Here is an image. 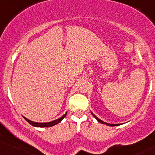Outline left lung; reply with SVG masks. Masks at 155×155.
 <instances>
[{"mask_svg":"<svg viewBox=\"0 0 155 155\" xmlns=\"http://www.w3.org/2000/svg\"><path fill=\"white\" fill-rule=\"evenodd\" d=\"M91 113H92V115H93V116H94V118H95L97 119V120L99 123H101V124H105V125H107V126H119V125H120V124H107V123L104 122V121H102V120H100V119H99V118H97V117L95 116V115H94V114H93V113H92V112H91Z\"/></svg>","mask_w":155,"mask_h":155,"instance_id":"1","label":"left lung"}]
</instances>
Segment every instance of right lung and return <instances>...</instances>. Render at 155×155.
Segmentation results:
<instances>
[{
	"mask_svg": "<svg viewBox=\"0 0 155 155\" xmlns=\"http://www.w3.org/2000/svg\"><path fill=\"white\" fill-rule=\"evenodd\" d=\"M66 114H67V113H65V114L63 115L62 117H61V118H59L58 119H56V120H53V121H50V122H48V123H37V122H34V121H31L30 120H29V119H27V118H25V117H24V118L25 119V120H27L29 124H31V126H35V127H40V128H42V127H51V126H55V125H56V124H58V123L61 122V121L63 119L65 118V117H66Z\"/></svg>",
	"mask_w": 155,
	"mask_h": 155,
	"instance_id": "1",
	"label": "right lung"
}]
</instances>
